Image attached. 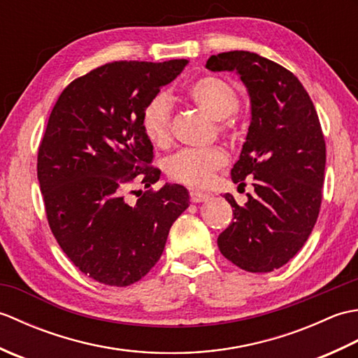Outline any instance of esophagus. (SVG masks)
Segmentation results:
<instances>
[{
  "instance_id": "1",
  "label": "esophagus",
  "mask_w": 358,
  "mask_h": 358,
  "mask_svg": "<svg viewBox=\"0 0 358 358\" xmlns=\"http://www.w3.org/2000/svg\"><path fill=\"white\" fill-rule=\"evenodd\" d=\"M189 196H191V201L192 203H201V201H206L209 199V194L206 192H201V191H192L189 192Z\"/></svg>"
}]
</instances>
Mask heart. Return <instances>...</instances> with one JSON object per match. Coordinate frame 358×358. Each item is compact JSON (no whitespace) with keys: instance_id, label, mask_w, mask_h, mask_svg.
<instances>
[{"instance_id":"heart-1","label":"heart","mask_w":358,"mask_h":358,"mask_svg":"<svg viewBox=\"0 0 358 358\" xmlns=\"http://www.w3.org/2000/svg\"><path fill=\"white\" fill-rule=\"evenodd\" d=\"M186 95L212 118L218 120V132H234L232 115L240 108V95L232 83L222 77H201L187 87ZM172 104L166 94H158L146 104L141 113V129L146 138L157 148H164L172 136ZM227 163L226 152L218 146L204 149H181L166 158L167 177L177 183L206 186L217 171Z\"/></svg>"}]
</instances>
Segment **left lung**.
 I'll use <instances>...</instances> for the list:
<instances>
[{
	"label": "left lung",
	"instance_id": "1",
	"mask_svg": "<svg viewBox=\"0 0 358 358\" xmlns=\"http://www.w3.org/2000/svg\"><path fill=\"white\" fill-rule=\"evenodd\" d=\"M214 72L237 71L252 103L246 143L231 175L238 187L252 180L254 192L218 235L227 260L248 272H271L305 245L322 206L326 143L314 103L300 80L275 62L246 50L212 55Z\"/></svg>",
	"mask_w": 358,
	"mask_h": 358
}]
</instances>
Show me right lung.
<instances>
[{
	"instance_id": "obj_1",
	"label": "right lung",
	"mask_w": 358,
	"mask_h": 358,
	"mask_svg": "<svg viewBox=\"0 0 358 358\" xmlns=\"http://www.w3.org/2000/svg\"><path fill=\"white\" fill-rule=\"evenodd\" d=\"M187 63H108L75 78L52 109L36 158L45 217L63 252L103 285L146 275L189 206L183 186L150 187L162 172L141 129L143 109ZM135 182L148 189L131 207L122 192Z\"/></svg>"
}]
</instances>
